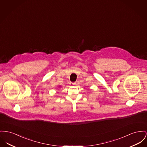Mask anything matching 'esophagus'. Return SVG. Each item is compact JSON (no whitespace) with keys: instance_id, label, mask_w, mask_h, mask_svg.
I'll return each instance as SVG.
<instances>
[{"instance_id":"34e87169","label":"esophagus","mask_w":147,"mask_h":147,"mask_svg":"<svg viewBox=\"0 0 147 147\" xmlns=\"http://www.w3.org/2000/svg\"><path fill=\"white\" fill-rule=\"evenodd\" d=\"M70 86H73V85H74L75 84V83H72V82H70Z\"/></svg>"}]
</instances>
